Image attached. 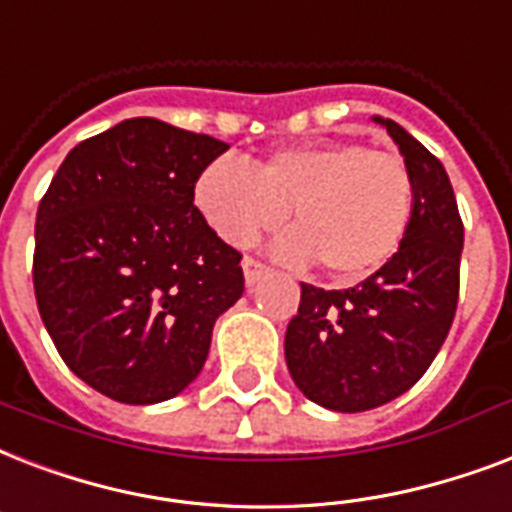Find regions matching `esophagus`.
I'll list each match as a JSON object with an SVG mask.
<instances>
[{
	"mask_svg": "<svg viewBox=\"0 0 512 512\" xmlns=\"http://www.w3.org/2000/svg\"><path fill=\"white\" fill-rule=\"evenodd\" d=\"M243 275H245V283L256 285L261 280V275H267V264H261V261L251 259V256H245V259H243Z\"/></svg>",
	"mask_w": 512,
	"mask_h": 512,
	"instance_id": "obj_1",
	"label": "esophagus"
}]
</instances>
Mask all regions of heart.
<instances>
[{
	"label": "heart",
	"instance_id": "obj_1",
	"mask_svg": "<svg viewBox=\"0 0 512 512\" xmlns=\"http://www.w3.org/2000/svg\"><path fill=\"white\" fill-rule=\"evenodd\" d=\"M194 202L232 245H251L291 216L296 227L275 243L288 264L318 259L352 283L387 264L414 211V181L395 152L352 141L280 149L251 170L216 160L202 170Z\"/></svg>",
	"mask_w": 512,
	"mask_h": 512
}]
</instances>
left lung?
<instances>
[{
	"mask_svg": "<svg viewBox=\"0 0 512 512\" xmlns=\"http://www.w3.org/2000/svg\"><path fill=\"white\" fill-rule=\"evenodd\" d=\"M414 181V211L398 253L355 288L301 283L285 331V363L312 403L342 414L384 406L422 379L449 336L459 299L465 227L438 157L398 122L374 117Z\"/></svg>",
	"mask_w": 512,
	"mask_h": 512,
	"instance_id": "1",
	"label": "left lung"
}]
</instances>
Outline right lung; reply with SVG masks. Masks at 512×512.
<instances>
[{
    "label": "right lung",
    "instance_id": "obj_1",
    "mask_svg": "<svg viewBox=\"0 0 512 512\" xmlns=\"http://www.w3.org/2000/svg\"><path fill=\"white\" fill-rule=\"evenodd\" d=\"M229 144L136 117L66 154L39 202L37 307L63 363L130 406L176 398L243 296L240 253L194 205Z\"/></svg>",
    "mask_w": 512,
    "mask_h": 512
}]
</instances>
